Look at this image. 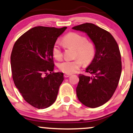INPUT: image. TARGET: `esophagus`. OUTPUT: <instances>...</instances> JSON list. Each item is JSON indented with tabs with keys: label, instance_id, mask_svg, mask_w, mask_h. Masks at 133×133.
<instances>
[{
	"label": "esophagus",
	"instance_id": "1",
	"mask_svg": "<svg viewBox=\"0 0 133 133\" xmlns=\"http://www.w3.org/2000/svg\"><path fill=\"white\" fill-rule=\"evenodd\" d=\"M71 76V74H65L64 75V77H69Z\"/></svg>",
	"mask_w": 133,
	"mask_h": 133
}]
</instances>
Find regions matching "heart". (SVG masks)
Listing matches in <instances>:
<instances>
[{
  "instance_id": "heart-1",
  "label": "heart",
  "mask_w": 133,
  "mask_h": 133,
  "mask_svg": "<svg viewBox=\"0 0 133 133\" xmlns=\"http://www.w3.org/2000/svg\"><path fill=\"white\" fill-rule=\"evenodd\" d=\"M66 48L75 49L73 60H65L59 62L57 67L60 71L65 74H72L81 68L83 63L89 64L95 56L96 48L94 43L87 40L82 35L75 32L67 34L62 39ZM52 53L54 58L59 60L62 57V52L59 42H56L52 48Z\"/></svg>"
}]
</instances>
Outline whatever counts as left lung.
Wrapping results in <instances>:
<instances>
[{
  "instance_id": "1",
  "label": "left lung",
  "mask_w": 133,
  "mask_h": 133,
  "mask_svg": "<svg viewBox=\"0 0 133 133\" xmlns=\"http://www.w3.org/2000/svg\"><path fill=\"white\" fill-rule=\"evenodd\" d=\"M72 29L87 33L95 45V56L86 69L88 75H79L76 93L82 104L97 108L107 103L118 87L122 69L120 51L112 35L94 24L83 23Z\"/></svg>"
}]
</instances>
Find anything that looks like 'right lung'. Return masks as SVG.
Listing matches in <instances>:
<instances>
[{
	"mask_svg": "<svg viewBox=\"0 0 133 133\" xmlns=\"http://www.w3.org/2000/svg\"><path fill=\"white\" fill-rule=\"evenodd\" d=\"M67 27L35 26L16 41L10 56L12 78L24 100L38 109L56 101L63 73L54 72L52 48Z\"/></svg>",
	"mask_w": 133,
	"mask_h": 133,
	"instance_id": "obj_1",
	"label": "right lung"
}]
</instances>
